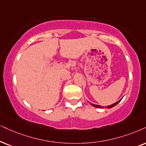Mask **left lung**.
<instances>
[{"label":"left lung","instance_id":"8db88e82","mask_svg":"<svg viewBox=\"0 0 146 146\" xmlns=\"http://www.w3.org/2000/svg\"><path fill=\"white\" fill-rule=\"evenodd\" d=\"M122 99H121L120 100H119L118 101V102H115V103H114V104H111V105H109V106H100V105H97V104H92V103H90V104L92 105V106H94V107H96V108H112V107H114V106H116V105H117L118 103H119L120 101Z\"/></svg>","mask_w":146,"mask_h":146}]
</instances>
